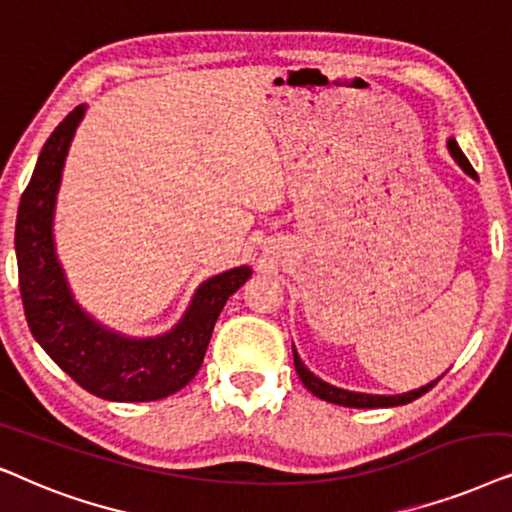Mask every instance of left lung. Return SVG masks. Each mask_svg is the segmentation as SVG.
<instances>
[{
  "label": "left lung",
  "mask_w": 512,
  "mask_h": 512,
  "mask_svg": "<svg viewBox=\"0 0 512 512\" xmlns=\"http://www.w3.org/2000/svg\"><path fill=\"white\" fill-rule=\"evenodd\" d=\"M447 149L449 154L454 156V161L459 163V166L463 168V173H468L470 177H478V173H475L473 166H470V161L466 159V154L461 152L459 145H456L454 138H449L447 142ZM292 356H295V370L299 374V379H302V384L309 388V391L316 395V398L320 400H327V403H335V405H344V407H395V405H407L412 403V400L421 398V395L431 391V388L438 384L440 377L431 381V384L421 386L417 388V391H410V393H400V395H372V393H356V391H344V388H337L332 384H327V381L318 379L316 374L309 372V367H306L302 363V358L297 356L295 346H292Z\"/></svg>",
  "instance_id": "8db88e82"
}]
</instances>
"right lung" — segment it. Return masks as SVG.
<instances>
[{"label":"right lung","mask_w":512,"mask_h":512,"mask_svg":"<svg viewBox=\"0 0 512 512\" xmlns=\"http://www.w3.org/2000/svg\"><path fill=\"white\" fill-rule=\"evenodd\" d=\"M86 105L60 121L20 196L16 220L18 285L32 337L81 388L117 403L168 398L196 377L227 299L252 276L250 267L222 271L199 285L170 332L135 339L100 325L74 302L53 243V213L67 149Z\"/></svg>","instance_id":"right-lung-1"}]
</instances>
